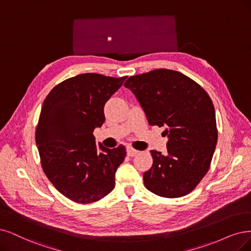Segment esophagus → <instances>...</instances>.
Masks as SVG:
<instances>
[{"mask_svg": "<svg viewBox=\"0 0 251 251\" xmlns=\"http://www.w3.org/2000/svg\"><path fill=\"white\" fill-rule=\"evenodd\" d=\"M137 153H138V151L135 150V149H133V148L127 147V155H128V156L133 157V156H135Z\"/></svg>", "mask_w": 251, "mask_h": 251, "instance_id": "1", "label": "esophagus"}]
</instances>
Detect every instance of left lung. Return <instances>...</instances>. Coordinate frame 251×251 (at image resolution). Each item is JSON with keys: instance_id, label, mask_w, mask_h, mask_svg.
<instances>
[{"instance_id": "8db88e82", "label": "left lung", "mask_w": 251, "mask_h": 251, "mask_svg": "<svg viewBox=\"0 0 251 251\" xmlns=\"http://www.w3.org/2000/svg\"><path fill=\"white\" fill-rule=\"evenodd\" d=\"M151 126L165 127L168 155L150 151L153 164L144 174L148 190L162 198L184 197L208 173L217 144L213 102L198 82L183 73L155 69L129 77Z\"/></svg>"}]
</instances>
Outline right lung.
<instances>
[{"instance_id":"add662e5","label":"right lung","mask_w":251,"mask_h":251,"mask_svg":"<svg viewBox=\"0 0 251 251\" xmlns=\"http://www.w3.org/2000/svg\"><path fill=\"white\" fill-rule=\"evenodd\" d=\"M126 77L79 74L60 82L43 102L35 135L42 170L55 189L77 203L95 202L115 188L126 148L97 147L93 131L104 123L105 102Z\"/></svg>"}]
</instances>
